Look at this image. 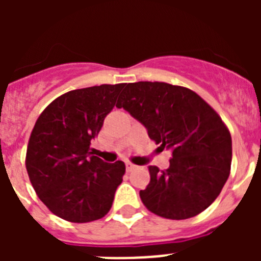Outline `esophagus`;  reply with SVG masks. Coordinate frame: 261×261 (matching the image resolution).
<instances>
[{"label": "esophagus", "mask_w": 261, "mask_h": 261, "mask_svg": "<svg viewBox=\"0 0 261 261\" xmlns=\"http://www.w3.org/2000/svg\"><path fill=\"white\" fill-rule=\"evenodd\" d=\"M135 168H136V166H135V165H132V163H126V172L133 171V170H135Z\"/></svg>", "instance_id": "34e87169"}]
</instances>
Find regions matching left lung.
Segmentation results:
<instances>
[{
    "label": "left lung",
    "instance_id": "1",
    "mask_svg": "<svg viewBox=\"0 0 261 261\" xmlns=\"http://www.w3.org/2000/svg\"><path fill=\"white\" fill-rule=\"evenodd\" d=\"M147 129L163 149L170 167L149 166L150 181L140 197L151 213L187 220L218 197L231 168V136L220 115L200 95L166 82L125 85L116 103Z\"/></svg>",
    "mask_w": 261,
    "mask_h": 261
}]
</instances>
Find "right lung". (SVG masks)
<instances>
[{"label": "right lung", "instance_id": "obj_1", "mask_svg": "<svg viewBox=\"0 0 261 261\" xmlns=\"http://www.w3.org/2000/svg\"><path fill=\"white\" fill-rule=\"evenodd\" d=\"M124 86L71 90L49 103L36 120L27 145V174L39 199L62 220L91 222L112 206L125 165L103 162L90 151V144Z\"/></svg>", "mask_w": 261, "mask_h": 261}]
</instances>
